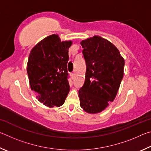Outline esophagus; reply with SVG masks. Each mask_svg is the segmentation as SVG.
<instances>
[{
    "instance_id": "esophagus-1",
    "label": "esophagus",
    "mask_w": 151,
    "mask_h": 151,
    "mask_svg": "<svg viewBox=\"0 0 151 151\" xmlns=\"http://www.w3.org/2000/svg\"><path fill=\"white\" fill-rule=\"evenodd\" d=\"M71 76H72V78H74L75 77V73H71Z\"/></svg>"
}]
</instances>
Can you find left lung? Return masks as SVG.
<instances>
[{"label":"left lung","instance_id":"1","mask_svg":"<svg viewBox=\"0 0 151 151\" xmlns=\"http://www.w3.org/2000/svg\"><path fill=\"white\" fill-rule=\"evenodd\" d=\"M86 70L78 91L80 106L88 113L100 112L115 99L124 75V60L106 39L94 36L81 42Z\"/></svg>","mask_w":151,"mask_h":151}]
</instances>
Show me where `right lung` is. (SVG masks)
<instances>
[{
	"instance_id": "add662e5",
	"label": "right lung",
	"mask_w": 151,
	"mask_h": 151,
	"mask_svg": "<svg viewBox=\"0 0 151 151\" xmlns=\"http://www.w3.org/2000/svg\"><path fill=\"white\" fill-rule=\"evenodd\" d=\"M72 41H60L58 35L45 38L32 48L27 63L31 90L48 107L63 105L70 91L67 63Z\"/></svg>"
}]
</instances>
